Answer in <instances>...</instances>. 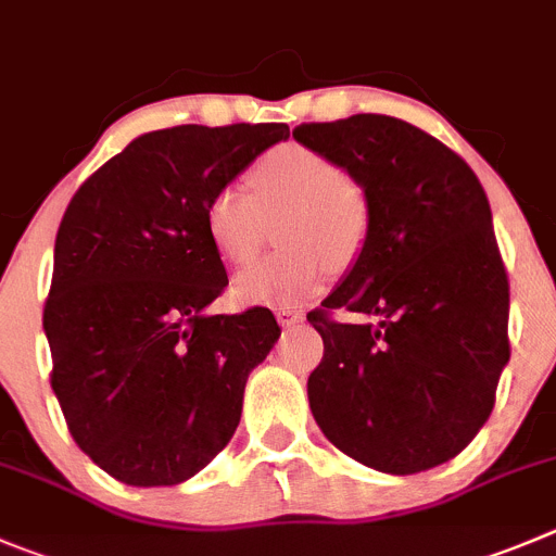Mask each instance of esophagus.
<instances>
[{"label":"esophagus","instance_id":"esophagus-1","mask_svg":"<svg viewBox=\"0 0 556 556\" xmlns=\"http://www.w3.org/2000/svg\"><path fill=\"white\" fill-rule=\"evenodd\" d=\"M275 319H278V325L281 327H294L303 321V314H300V311H292V308H278L275 311Z\"/></svg>","mask_w":556,"mask_h":556}]
</instances>
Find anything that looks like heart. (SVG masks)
I'll use <instances>...</instances> for the list:
<instances>
[{
  "label": "heart",
  "mask_w": 556,
  "mask_h": 556,
  "mask_svg": "<svg viewBox=\"0 0 556 556\" xmlns=\"http://www.w3.org/2000/svg\"><path fill=\"white\" fill-rule=\"evenodd\" d=\"M248 185H224L204 210L215 253L226 264H248L278 224V242L292 248L253 264L235 278V300L248 308H294L325 292L330 262L349 267L366 245L371 210L363 188L330 157L287 144L267 152Z\"/></svg>",
  "instance_id": "heart-1"
}]
</instances>
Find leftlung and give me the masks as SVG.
<instances>
[{
    "label": "left lung",
    "mask_w": 556,
    "mask_h": 556,
    "mask_svg": "<svg viewBox=\"0 0 556 556\" xmlns=\"http://www.w3.org/2000/svg\"><path fill=\"white\" fill-rule=\"evenodd\" d=\"M336 161L371 210L361 256L327 294L357 325L311 311L325 357L308 377L321 433L377 472L451 462L494 409L510 361L507 275L472 168L442 141L384 114L294 128Z\"/></svg>",
    "instance_id": "left-lung-1"
}]
</instances>
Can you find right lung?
Instances as JSON below:
<instances>
[{"instance_id":"obj_1","label":"right lung","mask_w":556,"mask_h":556,"mask_svg":"<svg viewBox=\"0 0 556 556\" xmlns=\"http://www.w3.org/2000/svg\"><path fill=\"white\" fill-rule=\"evenodd\" d=\"M287 139V125L152 130L67 204L43 311L51 388L76 445L111 478L177 485L229 445L248 374L281 327L267 308L207 314L229 278L204 210Z\"/></svg>"}]
</instances>
